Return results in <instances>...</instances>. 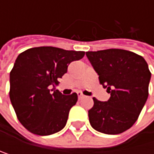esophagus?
I'll use <instances>...</instances> for the list:
<instances>
[{
  "instance_id": "1",
  "label": "esophagus",
  "mask_w": 154,
  "mask_h": 154,
  "mask_svg": "<svg viewBox=\"0 0 154 154\" xmlns=\"http://www.w3.org/2000/svg\"><path fill=\"white\" fill-rule=\"evenodd\" d=\"M77 94H78V97H79V99H82V98L84 96V95H83V94H82L81 92H78V93H77Z\"/></svg>"
}]
</instances>
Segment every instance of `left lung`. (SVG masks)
I'll return each mask as SVG.
<instances>
[{
	"instance_id": "obj_1",
	"label": "left lung",
	"mask_w": 154,
	"mask_h": 154,
	"mask_svg": "<svg viewBox=\"0 0 154 154\" xmlns=\"http://www.w3.org/2000/svg\"><path fill=\"white\" fill-rule=\"evenodd\" d=\"M86 56L110 98H93L89 121L97 131L116 135L131 128L149 95L151 72L146 60L134 52L111 48L87 51Z\"/></svg>"
}]
</instances>
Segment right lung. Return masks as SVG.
Instances as JSON below:
<instances>
[{
	"label": "right lung",
	"mask_w": 154,
	"mask_h": 154,
	"mask_svg": "<svg viewBox=\"0 0 154 154\" xmlns=\"http://www.w3.org/2000/svg\"><path fill=\"white\" fill-rule=\"evenodd\" d=\"M83 56V51L54 47L33 48L18 55L10 72V100L18 120L30 132L48 136L65 127L78 95H64L51 88L69 64Z\"/></svg>",
	"instance_id": "right-lung-1"
}]
</instances>
